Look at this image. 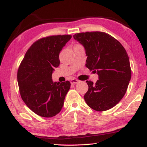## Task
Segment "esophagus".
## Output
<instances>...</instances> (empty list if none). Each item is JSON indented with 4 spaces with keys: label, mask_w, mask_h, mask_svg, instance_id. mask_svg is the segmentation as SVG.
I'll list each match as a JSON object with an SVG mask.
<instances>
[{
    "label": "esophagus",
    "mask_w": 147,
    "mask_h": 147,
    "mask_svg": "<svg viewBox=\"0 0 147 147\" xmlns=\"http://www.w3.org/2000/svg\"><path fill=\"white\" fill-rule=\"evenodd\" d=\"M80 81L78 80H77V79H72L71 80V83L73 84H75L78 83Z\"/></svg>",
    "instance_id": "34e87169"
}]
</instances>
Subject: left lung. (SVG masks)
I'll list each match as a JSON object with an SVG mask.
<instances>
[{"instance_id": "8db88e82", "label": "left lung", "mask_w": 147, "mask_h": 147, "mask_svg": "<svg viewBox=\"0 0 147 147\" xmlns=\"http://www.w3.org/2000/svg\"><path fill=\"white\" fill-rule=\"evenodd\" d=\"M73 38L85 49L88 56L86 66L98 75L95 84L86 81L89 89L84 100L94 110L111 109L123 98L131 79L126 50L120 42L105 32H82Z\"/></svg>"}]
</instances>
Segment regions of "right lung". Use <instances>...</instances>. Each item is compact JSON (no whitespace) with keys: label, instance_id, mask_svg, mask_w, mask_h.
Segmentation results:
<instances>
[{"label":"right lung","instance_id":"add662e5","mask_svg":"<svg viewBox=\"0 0 147 147\" xmlns=\"http://www.w3.org/2000/svg\"><path fill=\"white\" fill-rule=\"evenodd\" d=\"M71 35L52 36L39 39L27 51L17 72L21 96L31 110L43 117L59 113L70 82H54L52 74L59 65V55Z\"/></svg>","mask_w":147,"mask_h":147}]
</instances>
